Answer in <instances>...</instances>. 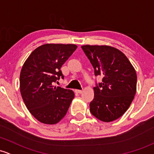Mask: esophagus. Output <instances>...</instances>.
Returning <instances> with one entry per match:
<instances>
[{"label": "esophagus", "mask_w": 154, "mask_h": 154, "mask_svg": "<svg viewBox=\"0 0 154 154\" xmlns=\"http://www.w3.org/2000/svg\"><path fill=\"white\" fill-rule=\"evenodd\" d=\"M76 93H78V94H82V90H75Z\"/></svg>", "instance_id": "1"}]
</instances>
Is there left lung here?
Here are the masks:
<instances>
[{
  "mask_svg": "<svg viewBox=\"0 0 154 154\" xmlns=\"http://www.w3.org/2000/svg\"><path fill=\"white\" fill-rule=\"evenodd\" d=\"M81 48L94 69L95 76L103 77L94 88L90 111L105 122L116 120L131 104L137 91V73L123 53L110 46L84 45Z\"/></svg>",
  "mask_w": 154,
  "mask_h": 154,
  "instance_id": "left-lung-1",
  "label": "left lung"
}]
</instances>
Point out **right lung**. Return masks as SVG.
Masks as SVG:
<instances>
[{"instance_id":"1","label":"right lung","mask_w":154,"mask_h":154,"mask_svg":"<svg viewBox=\"0 0 154 154\" xmlns=\"http://www.w3.org/2000/svg\"><path fill=\"white\" fill-rule=\"evenodd\" d=\"M77 46L74 44L46 43L35 48L23 66L20 74V94L34 117L47 125L59 122L74 97L73 91L53 86L60 68Z\"/></svg>"}]
</instances>
